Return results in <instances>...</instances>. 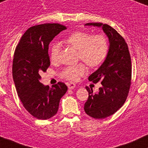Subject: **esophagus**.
Masks as SVG:
<instances>
[{"label":"esophagus","instance_id":"obj_1","mask_svg":"<svg viewBox=\"0 0 148 148\" xmlns=\"http://www.w3.org/2000/svg\"><path fill=\"white\" fill-rule=\"evenodd\" d=\"M67 86H68V88L69 89H74V88L76 87V84H74V83H72V82H69L67 84Z\"/></svg>","mask_w":148,"mask_h":148}]
</instances>
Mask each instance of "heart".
<instances>
[{"mask_svg":"<svg viewBox=\"0 0 148 148\" xmlns=\"http://www.w3.org/2000/svg\"><path fill=\"white\" fill-rule=\"evenodd\" d=\"M66 42L78 50V59L82 60L91 67L98 66L105 60L108 53L109 45L106 37L103 34L91 36L84 32H76L66 38ZM60 45L56 43L50 47V59L53 62L58 60ZM86 71L83 63L68 66L61 71L60 77L69 81H76Z\"/></svg>","mask_w":148,"mask_h":148,"instance_id":"b5f03b06","label":"heart"}]
</instances>
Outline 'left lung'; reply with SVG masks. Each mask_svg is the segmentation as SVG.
Listing matches in <instances>:
<instances>
[{
	"instance_id": "left-lung-1",
	"label": "left lung",
	"mask_w": 148,
	"mask_h": 148,
	"mask_svg": "<svg viewBox=\"0 0 148 148\" xmlns=\"http://www.w3.org/2000/svg\"><path fill=\"white\" fill-rule=\"evenodd\" d=\"M86 25L101 27L110 43L105 61L88 77L94 84L100 82L102 86L96 93L86 86L88 98L84 105L88 115L94 119H105L121 108L127 98L131 82V56L124 38L110 25L98 22Z\"/></svg>"
}]
</instances>
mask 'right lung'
<instances>
[{"mask_svg":"<svg viewBox=\"0 0 148 148\" xmlns=\"http://www.w3.org/2000/svg\"><path fill=\"white\" fill-rule=\"evenodd\" d=\"M64 26L43 24L26 31L14 51L12 77L16 90L24 108L32 116L45 120L58 112L60 100L67 86L58 82L51 88L40 82V74L50 65L48 46Z\"/></svg>","mask_w":148,"mask_h":148,"instance_id":"add662e5","label":"right lung"}]
</instances>
